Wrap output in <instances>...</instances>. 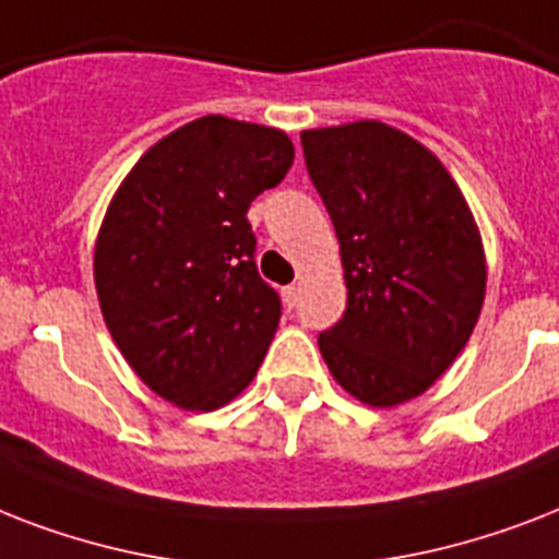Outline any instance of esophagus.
<instances>
[{
    "label": "esophagus",
    "mask_w": 559,
    "mask_h": 559,
    "mask_svg": "<svg viewBox=\"0 0 559 559\" xmlns=\"http://www.w3.org/2000/svg\"><path fill=\"white\" fill-rule=\"evenodd\" d=\"M296 301H298V287L296 284H289V287H284V305L296 307Z\"/></svg>",
    "instance_id": "esophagus-1"
}]
</instances>
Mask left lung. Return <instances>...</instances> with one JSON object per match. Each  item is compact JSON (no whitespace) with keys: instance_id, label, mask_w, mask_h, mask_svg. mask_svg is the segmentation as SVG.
Returning a JSON list of instances; mask_svg holds the SVG:
<instances>
[{"instance_id":"obj_1","label":"left lung","mask_w":559,"mask_h":559,"mask_svg":"<svg viewBox=\"0 0 559 559\" xmlns=\"http://www.w3.org/2000/svg\"><path fill=\"white\" fill-rule=\"evenodd\" d=\"M307 170L340 237L348 307L319 336L350 397L391 408L455 362L487 289L481 231L426 144L382 121L301 130Z\"/></svg>"}]
</instances>
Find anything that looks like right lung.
Returning <instances> with one entry per match:
<instances>
[{
  "label": "right lung",
  "instance_id": "add662e5",
  "mask_svg": "<svg viewBox=\"0 0 559 559\" xmlns=\"http://www.w3.org/2000/svg\"><path fill=\"white\" fill-rule=\"evenodd\" d=\"M284 130L202 116L121 179L95 237V293L135 377L186 412L226 406L254 380L281 301L254 266L246 211L293 165Z\"/></svg>",
  "mask_w": 559,
  "mask_h": 559
}]
</instances>
